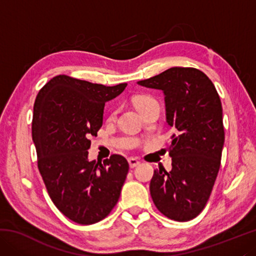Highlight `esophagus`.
<instances>
[{"label": "esophagus", "instance_id": "esophagus-1", "mask_svg": "<svg viewBox=\"0 0 256 256\" xmlns=\"http://www.w3.org/2000/svg\"><path fill=\"white\" fill-rule=\"evenodd\" d=\"M128 164H130V167H131V168L136 167L138 164H140V162H138V159H136V158H128Z\"/></svg>", "mask_w": 256, "mask_h": 256}]
</instances>
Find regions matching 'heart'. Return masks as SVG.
Here are the masks:
<instances>
[{
	"label": "heart",
	"instance_id": "obj_1",
	"mask_svg": "<svg viewBox=\"0 0 256 256\" xmlns=\"http://www.w3.org/2000/svg\"><path fill=\"white\" fill-rule=\"evenodd\" d=\"M152 100H154V99H152L151 97L140 96L136 99V108H140L141 106H144V105H146V104H148Z\"/></svg>",
	"mask_w": 256,
	"mask_h": 256
}]
</instances>
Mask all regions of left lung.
I'll list each match as a JSON object with an SVG mask.
<instances>
[{
    "label": "left lung",
    "mask_w": 256,
    "mask_h": 256,
    "mask_svg": "<svg viewBox=\"0 0 256 256\" xmlns=\"http://www.w3.org/2000/svg\"><path fill=\"white\" fill-rule=\"evenodd\" d=\"M138 84L162 90L166 120L176 132L168 148L172 168L154 170L151 198L167 218L188 222L204 209L220 168L224 131L219 94L193 68H170Z\"/></svg>",
    "instance_id": "left-lung-1"
}]
</instances>
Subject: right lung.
Masks as SVG:
<instances>
[{
    "instance_id": "add662e5",
    "label": "right lung",
    "mask_w": 256,
    "mask_h": 256,
    "mask_svg": "<svg viewBox=\"0 0 256 256\" xmlns=\"http://www.w3.org/2000/svg\"><path fill=\"white\" fill-rule=\"evenodd\" d=\"M128 84L106 86L58 76L38 92L34 105L32 141L38 170L56 208L76 224H92L118 203L128 172L123 156L89 160L90 136L102 125L104 107Z\"/></svg>"
}]
</instances>
